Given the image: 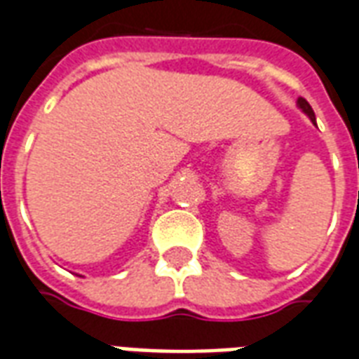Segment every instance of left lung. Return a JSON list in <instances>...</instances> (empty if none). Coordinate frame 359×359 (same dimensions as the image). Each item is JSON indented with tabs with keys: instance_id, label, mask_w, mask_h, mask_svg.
<instances>
[{
	"instance_id": "1",
	"label": "left lung",
	"mask_w": 359,
	"mask_h": 359,
	"mask_svg": "<svg viewBox=\"0 0 359 359\" xmlns=\"http://www.w3.org/2000/svg\"><path fill=\"white\" fill-rule=\"evenodd\" d=\"M297 108H299V110L304 111V114H306L307 118L311 119V121H313V123H315V114H313V108H311V106H309V102H307L306 98H297Z\"/></svg>"
}]
</instances>
